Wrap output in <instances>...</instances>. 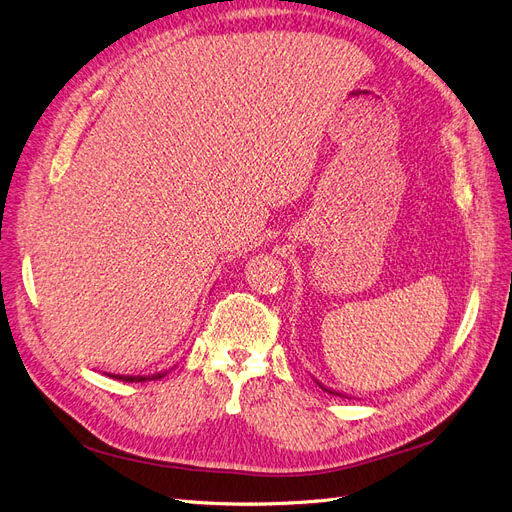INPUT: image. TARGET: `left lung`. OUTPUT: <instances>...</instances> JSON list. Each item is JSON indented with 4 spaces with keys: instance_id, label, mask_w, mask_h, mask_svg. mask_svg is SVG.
Listing matches in <instances>:
<instances>
[{
    "instance_id": "left-lung-1",
    "label": "left lung",
    "mask_w": 512,
    "mask_h": 512,
    "mask_svg": "<svg viewBox=\"0 0 512 512\" xmlns=\"http://www.w3.org/2000/svg\"><path fill=\"white\" fill-rule=\"evenodd\" d=\"M316 384H318V386H322V391L333 393V395H339V397H348V395H344V393H339V391H333V389H329V386H324L320 380H316ZM348 399H352V397H348Z\"/></svg>"
}]
</instances>
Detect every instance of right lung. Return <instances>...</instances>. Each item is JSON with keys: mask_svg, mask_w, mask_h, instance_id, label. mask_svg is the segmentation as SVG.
Listing matches in <instances>:
<instances>
[{"mask_svg": "<svg viewBox=\"0 0 512 512\" xmlns=\"http://www.w3.org/2000/svg\"><path fill=\"white\" fill-rule=\"evenodd\" d=\"M168 374L166 371H158V374H151V376H121V374H108L111 378H117V380H123V382H145V380H160Z\"/></svg>", "mask_w": 512, "mask_h": 512, "instance_id": "right-lung-1", "label": "right lung"}]
</instances>
